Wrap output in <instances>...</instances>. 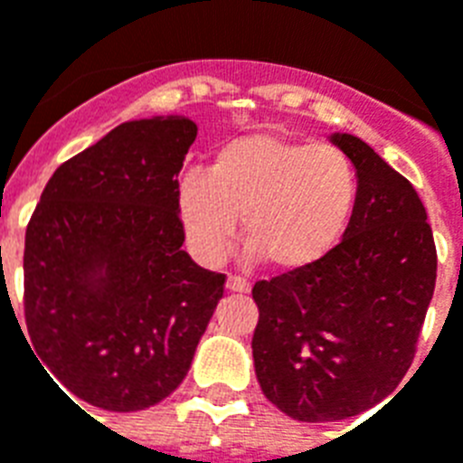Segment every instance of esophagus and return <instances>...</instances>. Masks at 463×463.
Returning <instances> with one entry per match:
<instances>
[{"instance_id": "obj_1", "label": "esophagus", "mask_w": 463, "mask_h": 463, "mask_svg": "<svg viewBox=\"0 0 463 463\" xmlns=\"http://www.w3.org/2000/svg\"><path fill=\"white\" fill-rule=\"evenodd\" d=\"M227 291L248 293V291H250V281H248V279H243V277H234V274H232V277L227 279Z\"/></svg>"}]
</instances>
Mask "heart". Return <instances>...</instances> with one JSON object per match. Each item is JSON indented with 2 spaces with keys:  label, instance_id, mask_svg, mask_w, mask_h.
I'll list each match as a JSON object with an SVG mask.
<instances>
[{
  "label": "heart",
  "instance_id": "obj_1",
  "mask_svg": "<svg viewBox=\"0 0 463 463\" xmlns=\"http://www.w3.org/2000/svg\"><path fill=\"white\" fill-rule=\"evenodd\" d=\"M357 198V175L331 144L279 135H248L224 144L205 175L179 186V215L198 258L215 265L227 255L243 217L250 258L293 272L334 250Z\"/></svg>",
  "mask_w": 463,
  "mask_h": 463
}]
</instances>
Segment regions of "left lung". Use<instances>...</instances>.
<instances>
[{"mask_svg": "<svg viewBox=\"0 0 463 463\" xmlns=\"http://www.w3.org/2000/svg\"><path fill=\"white\" fill-rule=\"evenodd\" d=\"M357 170L345 234L319 262L253 286V360L291 419L338 421L391 395L411 366L438 253L421 198L353 135L331 137Z\"/></svg>", "mask_w": 463, "mask_h": 463, "instance_id": "left-lung-1", "label": "left lung"}]
</instances>
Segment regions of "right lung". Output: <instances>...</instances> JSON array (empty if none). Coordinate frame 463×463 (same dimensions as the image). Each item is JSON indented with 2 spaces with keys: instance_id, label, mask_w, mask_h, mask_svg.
Returning a JSON list of instances; mask_svg holds the SVG:
<instances>
[{
  "instance_id": "1",
  "label": "right lung",
  "mask_w": 463,
  "mask_h": 463,
  "mask_svg": "<svg viewBox=\"0 0 463 463\" xmlns=\"http://www.w3.org/2000/svg\"><path fill=\"white\" fill-rule=\"evenodd\" d=\"M196 132L179 116L122 122L53 172L30 217L28 335L44 373L91 407L165 400L224 293V274L182 250L177 177Z\"/></svg>"
}]
</instances>
